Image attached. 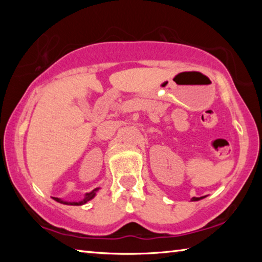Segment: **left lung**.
<instances>
[{"label": "left lung", "instance_id": "8db88e82", "mask_svg": "<svg viewBox=\"0 0 262 262\" xmlns=\"http://www.w3.org/2000/svg\"><path fill=\"white\" fill-rule=\"evenodd\" d=\"M205 196H201V198H192V200L190 201H199V200H201V199H203Z\"/></svg>", "mask_w": 262, "mask_h": 262}]
</instances>
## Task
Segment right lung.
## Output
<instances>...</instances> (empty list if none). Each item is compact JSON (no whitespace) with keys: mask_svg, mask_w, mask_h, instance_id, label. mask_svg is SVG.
Returning <instances> with one entry per match:
<instances>
[{"mask_svg":"<svg viewBox=\"0 0 262 262\" xmlns=\"http://www.w3.org/2000/svg\"><path fill=\"white\" fill-rule=\"evenodd\" d=\"M98 190H99V187H97V188H95L94 190H91L90 193H85V195H84L83 200L78 201V202H76V201H64V200H62V199H59V198H53V199H54V200H55L56 202L63 203V205H68V206H82V205H84V203H86L88 201L92 200V199H94V198L96 196V194H97V192H98Z\"/></svg>","mask_w":262,"mask_h":262,"instance_id":"add662e5","label":"right lung"}]
</instances>
